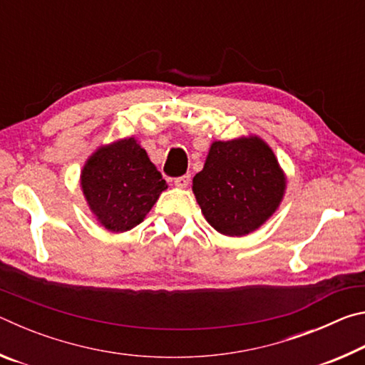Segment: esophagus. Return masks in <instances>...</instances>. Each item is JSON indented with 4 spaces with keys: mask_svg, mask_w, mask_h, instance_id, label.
Returning <instances> with one entry per match:
<instances>
[{
    "mask_svg": "<svg viewBox=\"0 0 365 365\" xmlns=\"http://www.w3.org/2000/svg\"><path fill=\"white\" fill-rule=\"evenodd\" d=\"M190 180H191V175L190 174H185V175H180L174 178V185L177 188H187L190 185Z\"/></svg>",
    "mask_w": 365,
    "mask_h": 365,
    "instance_id": "obj_1",
    "label": "esophagus"
}]
</instances>
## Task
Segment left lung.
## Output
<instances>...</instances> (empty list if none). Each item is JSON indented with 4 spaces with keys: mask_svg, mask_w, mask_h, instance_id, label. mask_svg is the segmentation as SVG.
Wrapping results in <instances>:
<instances>
[{
    "mask_svg": "<svg viewBox=\"0 0 365 365\" xmlns=\"http://www.w3.org/2000/svg\"><path fill=\"white\" fill-rule=\"evenodd\" d=\"M193 193L206 220L228 237L261 227L279 207L285 175L274 151L259 137L214 141Z\"/></svg>",
    "mask_w": 365,
    "mask_h": 365,
    "instance_id": "1",
    "label": "left lung"
}]
</instances>
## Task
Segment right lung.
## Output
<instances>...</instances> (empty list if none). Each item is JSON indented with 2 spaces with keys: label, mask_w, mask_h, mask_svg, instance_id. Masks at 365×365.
<instances>
[{
  "label": "right lung",
  "mask_w": 365,
  "mask_h": 365,
  "mask_svg": "<svg viewBox=\"0 0 365 365\" xmlns=\"http://www.w3.org/2000/svg\"><path fill=\"white\" fill-rule=\"evenodd\" d=\"M86 202L110 232H127L143 222L168 183L135 138L98 148L80 175Z\"/></svg>",
  "instance_id": "add662e5"
}]
</instances>
